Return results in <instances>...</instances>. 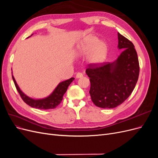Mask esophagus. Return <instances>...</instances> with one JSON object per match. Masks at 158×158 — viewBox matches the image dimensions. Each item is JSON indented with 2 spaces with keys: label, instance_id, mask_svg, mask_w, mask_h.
Segmentation results:
<instances>
[{
  "label": "esophagus",
  "instance_id": "1",
  "mask_svg": "<svg viewBox=\"0 0 158 158\" xmlns=\"http://www.w3.org/2000/svg\"><path fill=\"white\" fill-rule=\"evenodd\" d=\"M82 76H83L82 73H78L77 74H76V78H82Z\"/></svg>",
  "mask_w": 158,
  "mask_h": 158
}]
</instances>
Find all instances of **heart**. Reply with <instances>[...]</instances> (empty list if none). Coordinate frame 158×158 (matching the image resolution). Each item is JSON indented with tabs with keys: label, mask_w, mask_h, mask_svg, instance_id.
<instances>
[{
	"label": "heart",
	"mask_w": 158,
	"mask_h": 158,
	"mask_svg": "<svg viewBox=\"0 0 158 158\" xmlns=\"http://www.w3.org/2000/svg\"><path fill=\"white\" fill-rule=\"evenodd\" d=\"M98 41V39L96 37H89L86 40H85L84 42L81 43L80 45H78L77 49H76L77 54L80 55L87 54L92 49L93 47ZM107 52V47L106 44L103 41L98 42L89 54L88 62L92 65H97L102 63L106 59Z\"/></svg>",
	"instance_id": "b5f03b06"
}]
</instances>
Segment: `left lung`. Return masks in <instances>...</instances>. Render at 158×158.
I'll return each mask as SVG.
<instances>
[{
	"instance_id": "obj_1",
	"label": "left lung",
	"mask_w": 158,
	"mask_h": 158,
	"mask_svg": "<svg viewBox=\"0 0 158 158\" xmlns=\"http://www.w3.org/2000/svg\"><path fill=\"white\" fill-rule=\"evenodd\" d=\"M118 48L122 50L113 63L89 64L85 73L89 78L91 99L95 106L111 109L130 96L139 76L140 66L135 45L118 33Z\"/></svg>"
}]
</instances>
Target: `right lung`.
Returning a JSON list of instances; mask_svg holds the SVG:
<instances>
[{"mask_svg": "<svg viewBox=\"0 0 158 158\" xmlns=\"http://www.w3.org/2000/svg\"><path fill=\"white\" fill-rule=\"evenodd\" d=\"M12 79L18 92L23 99V101L30 107L39 109H51L56 108L60 103L62 100H63V95L65 94L66 90H67L69 85L74 80V78H71L67 80L63 81V82L59 83L56 88L54 89L53 92H52V93L49 95L48 97L40 99H34L27 96L26 94L22 92L20 88L18 87L13 76Z\"/></svg>", "mask_w": 158, "mask_h": 158, "instance_id": "1", "label": "right lung"}]
</instances>
